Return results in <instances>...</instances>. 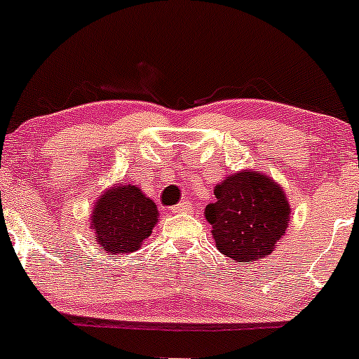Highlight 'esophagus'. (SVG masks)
I'll return each instance as SVG.
<instances>
[{"mask_svg":"<svg viewBox=\"0 0 359 359\" xmlns=\"http://www.w3.org/2000/svg\"><path fill=\"white\" fill-rule=\"evenodd\" d=\"M189 211V203L187 201H182V203L175 204V206H172V212L173 215H179V212H186Z\"/></svg>","mask_w":359,"mask_h":359,"instance_id":"1","label":"esophagus"}]
</instances>
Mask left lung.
Segmentation results:
<instances>
[{
    "instance_id": "obj_1",
    "label": "left lung",
    "mask_w": 359,
    "mask_h": 359,
    "mask_svg": "<svg viewBox=\"0 0 359 359\" xmlns=\"http://www.w3.org/2000/svg\"><path fill=\"white\" fill-rule=\"evenodd\" d=\"M216 203L204 216L224 257L247 264L261 261L276 249L290 222L286 192L271 177L242 170L215 187Z\"/></svg>"
}]
</instances>
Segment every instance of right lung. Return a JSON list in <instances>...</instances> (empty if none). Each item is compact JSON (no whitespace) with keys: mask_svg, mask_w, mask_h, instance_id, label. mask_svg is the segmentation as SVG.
<instances>
[{"mask_svg":"<svg viewBox=\"0 0 359 359\" xmlns=\"http://www.w3.org/2000/svg\"><path fill=\"white\" fill-rule=\"evenodd\" d=\"M158 222V208L133 184H117L97 199L92 230L109 255L136 252Z\"/></svg>","mask_w":359,"mask_h":359,"instance_id":"right-lung-1","label":"right lung"}]
</instances>
